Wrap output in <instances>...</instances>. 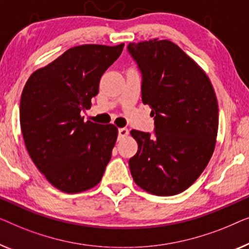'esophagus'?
<instances>
[{
  "mask_svg": "<svg viewBox=\"0 0 249 249\" xmlns=\"http://www.w3.org/2000/svg\"><path fill=\"white\" fill-rule=\"evenodd\" d=\"M127 135H128V129L127 128L123 127V128L118 129V139H120V140L124 139L125 136H127Z\"/></svg>",
  "mask_w": 249,
  "mask_h": 249,
  "instance_id": "1",
  "label": "esophagus"
}]
</instances>
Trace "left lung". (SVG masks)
<instances>
[{
    "label": "left lung",
    "mask_w": 249,
    "mask_h": 249,
    "mask_svg": "<svg viewBox=\"0 0 249 249\" xmlns=\"http://www.w3.org/2000/svg\"><path fill=\"white\" fill-rule=\"evenodd\" d=\"M142 72V101L155 117V136L132 129L138 152L128 161L135 184L150 194L187 190L208 166L219 126L218 100L204 70L173 41L127 46Z\"/></svg>",
    "instance_id": "obj_1"
}]
</instances>
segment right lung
Returning <instances> with one entry per match:
<instances>
[{"mask_svg":"<svg viewBox=\"0 0 249 249\" xmlns=\"http://www.w3.org/2000/svg\"><path fill=\"white\" fill-rule=\"evenodd\" d=\"M124 44H87L65 51L35 71L20 100L24 144L38 170L57 190L73 194L100 183L111 158L118 129L83 121L105 71Z\"/></svg>","mask_w":249,"mask_h":249,"instance_id":"add662e5","label":"right lung"}]
</instances>
